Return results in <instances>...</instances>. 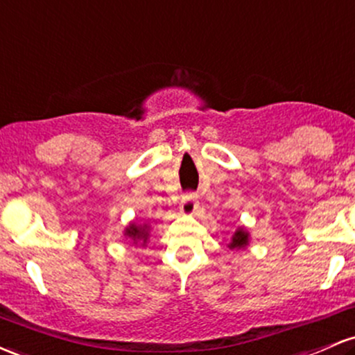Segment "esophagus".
<instances>
[{"label":"esophagus","mask_w":355,"mask_h":355,"mask_svg":"<svg viewBox=\"0 0 355 355\" xmlns=\"http://www.w3.org/2000/svg\"><path fill=\"white\" fill-rule=\"evenodd\" d=\"M197 209H198V200L193 193H189V196L182 198L180 212L184 214V216H193V214L197 212Z\"/></svg>","instance_id":"obj_1"}]
</instances>
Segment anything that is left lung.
Returning a JSON list of instances; mask_svg holds the SVG:
<instances>
[{
    "mask_svg": "<svg viewBox=\"0 0 355 355\" xmlns=\"http://www.w3.org/2000/svg\"><path fill=\"white\" fill-rule=\"evenodd\" d=\"M249 239H251V236H249L248 229L244 227V225H239V227L234 231V234H232L231 241H229L227 248L231 249V251H241V249H246L249 246Z\"/></svg>",
    "mask_w": 355,
    "mask_h": 355,
    "instance_id": "1",
    "label": "left lung"
}]
</instances>
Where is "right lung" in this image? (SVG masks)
<instances>
[{"mask_svg":"<svg viewBox=\"0 0 355 355\" xmlns=\"http://www.w3.org/2000/svg\"><path fill=\"white\" fill-rule=\"evenodd\" d=\"M150 231L151 227L148 224H138V222L131 220L130 224L124 227V237L133 243V246H143L145 248L150 241Z\"/></svg>","mask_w":355,"mask_h":355,"instance_id":"add662e5","label":"right lung"}]
</instances>
